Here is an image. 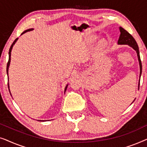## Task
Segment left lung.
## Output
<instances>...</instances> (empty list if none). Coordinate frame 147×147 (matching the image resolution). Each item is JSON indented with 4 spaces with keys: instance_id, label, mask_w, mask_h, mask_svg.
<instances>
[{
    "instance_id": "obj_1",
    "label": "left lung",
    "mask_w": 147,
    "mask_h": 147,
    "mask_svg": "<svg viewBox=\"0 0 147 147\" xmlns=\"http://www.w3.org/2000/svg\"><path fill=\"white\" fill-rule=\"evenodd\" d=\"M120 35L119 37V39L118 41V43L120 45H128L130 47H132L133 49L135 50L137 53L138 61H139V65H140V78L142 74V63L141 60H140V53H139V50H138V46L137 45V43L135 41V39H134V37L128 33L127 31H126L125 29L120 27ZM140 86V80L139 83H138V88Z\"/></svg>"
}]
</instances>
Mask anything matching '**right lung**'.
I'll list each match as a JSON object with an SVG mask.
<instances>
[{
  "mask_svg": "<svg viewBox=\"0 0 147 147\" xmlns=\"http://www.w3.org/2000/svg\"><path fill=\"white\" fill-rule=\"evenodd\" d=\"M31 30H33V29H27V30H26V31H25L24 32H23V33H22V34L21 35H23V33H26V32H27V31H31ZM17 39H18V38H17V39H16L15 41H13V43H12V45H11V47H10V49H9V61H8V63H7V75H8V69H9V65H10V61H11V50H12V48H13V45H14V44L15 43V42L17 41ZM67 85L66 86V87H65V90H66V89H67ZM8 88H9V84H8ZM9 92H10V90H9ZM10 94H11V92H10ZM40 121H41V120H40Z\"/></svg>",
  "mask_w": 147,
  "mask_h": 147,
  "instance_id": "add662e5",
  "label": "right lung"
}]
</instances>
